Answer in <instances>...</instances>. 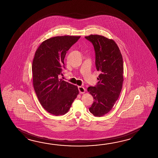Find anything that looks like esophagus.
Segmentation results:
<instances>
[{"mask_svg":"<svg viewBox=\"0 0 158 158\" xmlns=\"http://www.w3.org/2000/svg\"><path fill=\"white\" fill-rule=\"evenodd\" d=\"M78 90H79V92H80V94H84V93H85V92L86 91L85 89L82 86H78Z\"/></svg>","mask_w":158,"mask_h":158,"instance_id":"34e87169","label":"esophagus"}]
</instances>
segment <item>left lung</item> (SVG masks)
<instances>
[{
  "label": "left lung",
  "mask_w": 158,
  "mask_h": 158,
  "mask_svg": "<svg viewBox=\"0 0 158 158\" xmlns=\"http://www.w3.org/2000/svg\"><path fill=\"white\" fill-rule=\"evenodd\" d=\"M85 38L94 46L95 65L101 72L97 85L87 88L94 98L89 111L95 116L101 117L112 109L121 93L124 80L123 57L114 40L99 35Z\"/></svg>",
  "instance_id": "1"
}]
</instances>
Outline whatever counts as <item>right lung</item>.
<instances>
[{
    "label": "right lung",
    "instance_id": "add662e5",
    "mask_svg": "<svg viewBox=\"0 0 158 158\" xmlns=\"http://www.w3.org/2000/svg\"><path fill=\"white\" fill-rule=\"evenodd\" d=\"M80 36H57L37 48L32 63L34 90L42 107L51 114H65L79 93L77 86L59 80L68 50Z\"/></svg>",
    "mask_w": 158,
    "mask_h": 158
}]
</instances>
